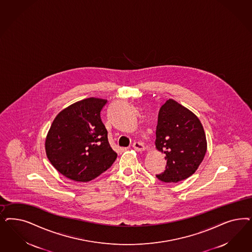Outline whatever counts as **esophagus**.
<instances>
[{"instance_id": "esophagus-1", "label": "esophagus", "mask_w": 252, "mask_h": 252, "mask_svg": "<svg viewBox=\"0 0 252 252\" xmlns=\"http://www.w3.org/2000/svg\"><path fill=\"white\" fill-rule=\"evenodd\" d=\"M132 147L138 151V152H142V151H145L146 150V146H144V144L140 143V142H134L132 144Z\"/></svg>"}]
</instances>
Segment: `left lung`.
Wrapping results in <instances>:
<instances>
[{"instance_id": "8db88e82", "label": "left lung", "mask_w": 252, "mask_h": 252, "mask_svg": "<svg viewBox=\"0 0 252 252\" xmlns=\"http://www.w3.org/2000/svg\"><path fill=\"white\" fill-rule=\"evenodd\" d=\"M156 148L165 154L166 170L157 177L178 183L195 173L207 152V139L199 119L173 99L163 105L158 119Z\"/></svg>"}]
</instances>
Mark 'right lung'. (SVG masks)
Wrapping results in <instances>:
<instances>
[{
	"label": "right lung",
	"mask_w": 252,
	"mask_h": 252,
	"mask_svg": "<svg viewBox=\"0 0 252 252\" xmlns=\"http://www.w3.org/2000/svg\"><path fill=\"white\" fill-rule=\"evenodd\" d=\"M106 99L78 101L57 114L45 139L51 164L66 178L89 182L111 167L117 153L107 139L100 112Z\"/></svg>",
	"instance_id": "right-lung-1"
}]
</instances>
